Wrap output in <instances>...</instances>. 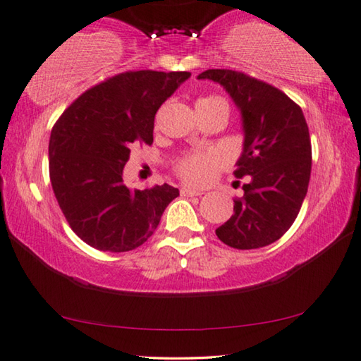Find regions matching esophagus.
Wrapping results in <instances>:
<instances>
[{"instance_id":"34e87169","label":"esophagus","mask_w":361,"mask_h":361,"mask_svg":"<svg viewBox=\"0 0 361 361\" xmlns=\"http://www.w3.org/2000/svg\"><path fill=\"white\" fill-rule=\"evenodd\" d=\"M180 195L182 197H202L203 192H198V190H193V188H180Z\"/></svg>"}]
</instances>
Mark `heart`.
I'll use <instances>...</instances> for the list:
<instances>
[{
    "label": "heart",
    "instance_id": "heart-1",
    "mask_svg": "<svg viewBox=\"0 0 361 361\" xmlns=\"http://www.w3.org/2000/svg\"><path fill=\"white\" fill-rule=\"evenodd\" d=\"M200 102H223V99L218 97H209V98H202ZM223 163V159L218 153L208 152V153H195L188 154L177 166V171L182 179L188 184H204L208 182L216 173V168Z\"/></svg>",
    "mask_w": 361,
    "mask_h": 361
}]
</instances>
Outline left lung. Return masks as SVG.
Wrapping results in <instances>:
<instances>
[{"label": "left lung", "mask_w": 361, "mask_h": 361, "mask_svg": "<svg viewBox=\"0 0 361 361\" xmlns=\"http://www.w3.org/2000/svg\"><path fill=\"white\" fill-rule=\"evenodd\" d=\"M197 79L219 84L240 113L243 143L234 176L250 177L216 235L238 250L269 245L289 231L307 197L312 143L305 116L286 93L242 72L208 69Z\"/></svg>", "instance_id": "8db88e82"}]
</instances>
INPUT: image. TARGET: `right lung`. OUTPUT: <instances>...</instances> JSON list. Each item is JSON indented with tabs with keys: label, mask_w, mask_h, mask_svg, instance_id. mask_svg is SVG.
I'll use <instances>...</instances> for the list:
<instances>
[{
	"label": "right lung",
	"mask_w": 361,
	"mask_h": 361,
	"mask_svg": "<svg viewBox=\"0 0 361 361\" xmlns=\"http://www.w3.org/2000/svg\"><path fill=\"white\" fill-rule=\"evenodd\" d=\"M190 72L137 71L80 95L49 137V179L72 231L103 252H130L157 231L179 188L124 185L130 148L153 142L154 114Z\"/></svg>",
	"instance_id": "right-lung-1"
}]
</instances>
